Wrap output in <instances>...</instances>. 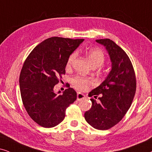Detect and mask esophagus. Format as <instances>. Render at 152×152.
Here are the masks:
<instances>
[{"label":"esophagus","instance_id":"obj_1","mask_svg":"<svg viewBox=\"0 0 152 152\" xmlns=\"http://www.w3.org/2000/svg\"><path fill=\"white\" fill-rule=\"evenodd\" d=\"M85 97H86L85 95H83V93H77V100H80V99H84Z\"/></svg>","mask_w":152,"mask_h":152}]
</instances>
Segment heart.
<instances>
[{"label": "heart", "mask_w": 152, "mask_h": 152, "mask_svg": "<svg viewBox=\"0 0 152 152\" xmlns=\"http://www.w3.org/2000/svg\"><path fill=\"white\" fill-rule=\"evenodd\" d=\"M87 56L90 64L93 67H99L103 64L105 61V55L104 52L99 48H91L87 52ZM76 54L72 53L69 57L66 62V66L70 67L76 58ZM72 83L74 87L78 90H84L88 86L93 83L92 80L89 78L77 75L72 78Z\"/></svg>", "instance_id": "b5f03b06"}]
</instances>
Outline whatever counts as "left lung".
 <instances>
[{
    "instance_id": "left-lung-1",
    "label": "left lung",
    "mask_w": 152,
    "mask_h": 152,
    "mask_svg": "<svg viewBox=\"0 0 152 152\" xmlns=\"http://www.w3.org/2000/svg\"><path fill=\"white\" fill-rule=\"evenodd\" d=\"M96 42L106 48L111 69L100 85L88 94L92 107L84 116L92 127L105 130L120 122L131 106L136 78L131 61L121 48L109 38Z\"/></svg>"
}]
</instances>
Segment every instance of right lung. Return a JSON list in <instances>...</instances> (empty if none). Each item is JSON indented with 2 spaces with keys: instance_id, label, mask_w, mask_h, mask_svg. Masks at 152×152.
Segmentation results:
<instances>
[{
  "instance_id": "right-lung-1",
  "label": "right lung",
  "mask_w": 152,
  "mask_h": 152,
  "mask_svg": "<svg viewBox=\"0 0 152 152\" xmlns=\"http://www.w3.org/2000/svg\"><path fill=\"white\" fill-rule=\"evenodd\" d=\"M83 41L49 38L38 44L25 60L20 76L21 97L28 114L42 127L60 124L66 109L76 99V92L69 85L59 95L54 92V86L65 74L69 57Z\"/></svg>"
}]
</instances>
